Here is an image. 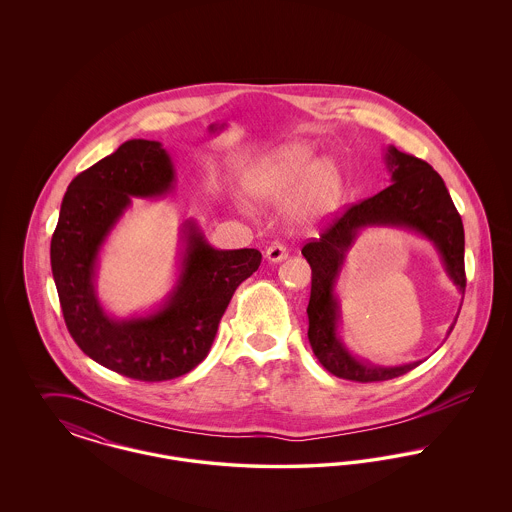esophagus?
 Returning <instances> with one entry per match:
<instances>
[{"label": "esophagus", "instance_id": "obj_1", "mask_svg": "<svg viewBox=\"0 0 512 512\" xmlns=\"http://www.w3.org/2000/svg\"><path fill=\"white\" fill-rule=\"evenodd\" d=\"M268 263H282L284 259H288V249L284 245L274 244L265 251Z\"/></svg>", "mask_w": 512, "mask_h": 512}]
</instances>
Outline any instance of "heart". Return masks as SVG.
<instances>
[{"instance_id": "1", "label": "heart", "mask_w": 512, "mask_h": 512, "mask_svg": "<svg viewBox=\"0 0 512 512\" xmlns=\"http://www.w3.org/2000/svg\"><path fill=\"white\" fill-rule=\"evenodd\" d=\"M244 188L259 205H288V219L299 230L322 226L343 201V176L336 161L317 157V147L301 140L253 161L245 171Z\"/></svg>"}]
</instances>
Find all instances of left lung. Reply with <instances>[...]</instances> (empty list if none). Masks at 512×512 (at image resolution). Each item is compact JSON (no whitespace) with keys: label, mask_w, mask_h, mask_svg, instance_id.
<instances>
[{"label":"left lung","mask_w":512,"mask_h":512,"mask_svg":"<svg viewBox=\"0 0 512 512\" xmlns=\"http://www.w3.org/2000/svg\"><path fill=\"white\" fill-rule=\"evenodd\" d=\"M386 169L391 184L380 194L349 207L317 242L301 249L313 270L309 341L318 363L338 378L355 382H382L407 374L422 361L407 365H374L355 355L341 340V305L338 282L359 234L366 228H401L422 236L436 247L447 278L464 295V228L451 195L438 172L426 161L386 147ZM461 311V307H459ZM459 317V315H457ZM457 317L447 330H453Z\"/></svg>","instance_id":"left-lung-1"}]
</instances>
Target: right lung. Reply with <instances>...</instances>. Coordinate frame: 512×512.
Instances as JSON below:
<instances>
[{
	"label": "right lung",
	"mask_w": 512,
	"mask_h": 512,
	"mask_svg": "<svg viewBox=\"0 0 512 512\" xmlns=\"http://www.w3.org/2000/svg\"><path fill=\"white\" fill-rule=\"evenodd\" d=\"M224 126L211 124L209 132ZM174 184V163L161 142L128 140L69 184L51 238V272L76 345L99 365L142 382L178 378L207 357L232 295L263 259L249 247H213L201 226L186 220L171 292L146 313H109L96 282L103 245L134 197H167Z\"/></svg>",
	"instance_id": "add662e5"
}]
</instances>
